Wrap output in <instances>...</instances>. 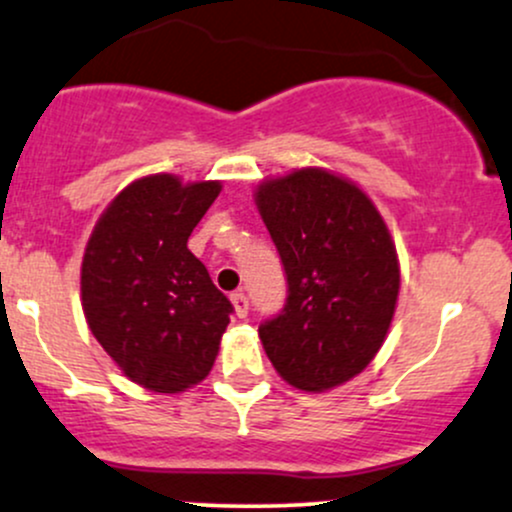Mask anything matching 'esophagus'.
<instances>
[{"mask_svg":"<svg viewBox=\"0 0 512 512\" xmlns=\"http://www.w3.org/2000/svg\"><path fill=\"white\" fill-rule=\"evenodd\" d=\"M232 305H234L236 317L249 315V298H246L244 290H236V293H232Z\"/></svg>","mask_w":512,"mask_h":512,"instance_id":"34e87169","label":"esophagus"}]
</instances>
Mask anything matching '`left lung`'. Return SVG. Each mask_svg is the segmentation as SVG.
Returning a JSON list of instances; mask_svg holds the SVG:
<instances>
[{
    "label": "left lung",
    "instance_id": "8db88e82",
    "mask_svg": "<svg viewBox=\"0 0 512 512\" xmlns=\"http://www.w3.org/2000/svg\"><path fill=\"white\" fill-rule=\"evenodd\" d=\"M256 205L288 280L285 307L258 327L263 349L290 386H342L378 354L398 302L386 222L364 190L322 168L266 180Z\"/></svg>",
    "mask_w": 512,
    "mask_h": 512
}]
</instances>
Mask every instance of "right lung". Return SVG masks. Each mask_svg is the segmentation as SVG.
<instances>
[{"label": "right lung", "instance_id": "1", "mask_svg": "<svg viewBox=\"0 0 512 512\" xmlns=\"http://www.w3.org/2000/svg\"><path fill=\"white\" fill-rule=\"evenodd\" d=\"M222 183L168 173L134 180L95 224L82 258V310L126 378L180 393L212 371L234 312L188 239Z\"/></svg>", "mask_w": 512, "mask_h": 512}]
</instances>
